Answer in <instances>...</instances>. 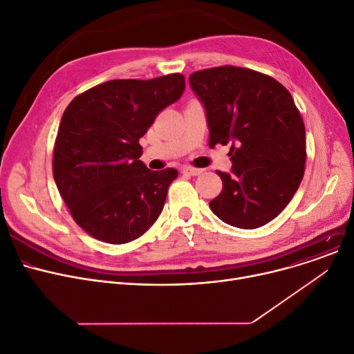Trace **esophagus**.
Segmentation results:
<instances>
[{
    "mask_svg": "<svg viewBox=\"0 0 354 354\" xmlns=\"http://www.w3.org/2000/svg\"><path fill=\"white\" fill-rule=\"evenodd\" d=\"M181 171L184 174H190V176H200L203 173L201 169H194V167H184Z\"/></svg>",
    "mask_w": 354,
    "mask_h": 354,
    "instance_id": "1",
    "label": "esophagus"
}]
</instances>
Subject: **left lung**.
Instances as JSON below:
<instances>
[{"instance_id":"1","label":"left lung","mask_w":354,"mask_h":354,"mask_svg":"<svg viewBox=\"0 0 354 354\" xmlns=\"http://www.w3.org/2000/svg\"><path fill=\"white\" fill-rule=\"evenodd\" d=\"M190 86L204 104L209 144L232 142V173L217 170L212 212L253 230L276 218L304 176L306 130L295 100L273 77L234 66L196 71Z\"/></svg>"}]
</instances>
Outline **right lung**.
<instances>
[{"mask_svg": "<svg viewBox=\"0 0 354 354\" xmlns=\"http://www.w3.org/2000/svg\"><path fill=\"white\" fill-rule=\"evenodd\" d=\"M184 88L178 73L111 80L68 104L54 144L53 174L74 221L91 237L130 243L158 218L178 171L149 170L138 160V141Z\"/></svg>", "mask_w": 354, "mask_h": 354, "instance_id": "obj_1", "label": "right lung"}]
</instances>
